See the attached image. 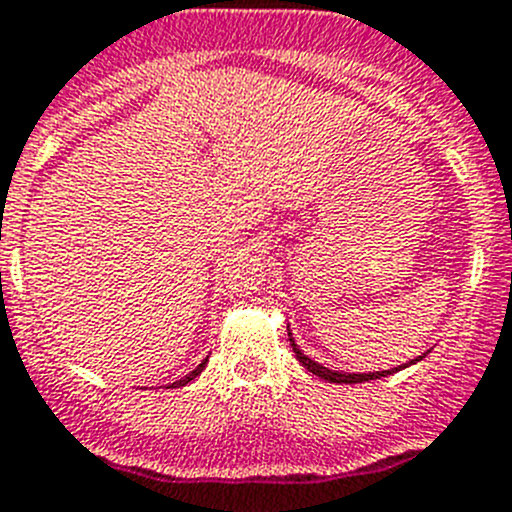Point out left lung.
I'll return each mask as SVG.
<instances>
[{"instance_id": "8db88e82", "label": "left lung", "mask_w": 512, "mask_h": 512, "mask_svg": "<svg viewBox=\"0 0 512 512\" xmlns=\"http://www.w3.org/2000/svg\"><path fill=\"white\" fill-rule=\"evenodd\" d=\"M289 339H291V332H289ZM291 347H294V354H296V359H299V362H301V367H306V369H309L311 374H316V377H319V379H326V382H337V384H357V382H369V379L387 377V374H392V372H399V369H402V367H394V369H387V372H369V374H347V372H334V369H326V367H321V364L311 362V359L306 357V354H301V349L296 347V344H294V339H291ZM420 359H422V357H420ZM420 359H412L410 364L420 362Z\"/></svg>"}]
</instances>
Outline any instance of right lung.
Segmentation results:
<instances>
[{"label": "right lung", "mask_w": 512, "mask_h": 512, "mask_svg": "<svg viewBox=\"0 0 512 512\" xmlns=\"http://www.w3.org/2000/svg\"><path fill=\"white\" fill-rule=\"evenodd\" d=\"M206 362H208V359H203V362H201V364H198V367H196V369H193V372H191V374H188V377L178 379V382H173V384H170V387H183V384H188V382H191V379H196V377H198V374H201V372H203V367H206Z\"/></svg>", "instance_id": "1"}]
</instances>
